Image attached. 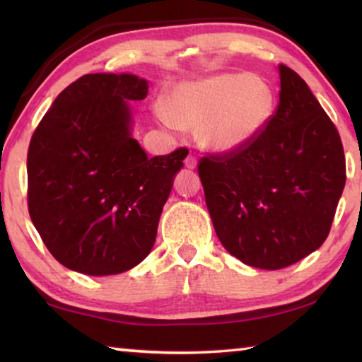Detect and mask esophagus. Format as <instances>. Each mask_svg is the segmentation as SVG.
Returning <instances> with one entry per match:
<instances>
[{"mask_svg": "<svg viewBox=\"0 0 362 362\" xmlns=\"http://www.w3.org/2000/svg\"><path fill=\"white\" fill-rule=\"evenodd\" d=\"M196 164H198V161H196V156L194 155H188L187 159H185V166L188 169H196Z\"/></svg>", "mask_w": 362, "mask_h": 362, "instance_id": "34e87169", "label": "esophagus"}]
</instances>
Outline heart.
<instances>
[{"label": "heart", "mask_w": 362, "mask_h": 362, "mask_svg": "<svg viewBox=\"0 0 362 362\" xmlns=\"http://www.w3.org/2000/svg\"><path fill=\"white\" fill-rule=\"evenodd\" d=\"M274 107L265 81L247 73H218L175 84L158 115L173 129L201 127V140L212 151L235 153L265 131Z\"/></svg>", "instance_id": "1"}]
</instances>
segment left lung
Segmentation results:
<instances>
[{"instance_id": "obj_1", "label": "left lung", "mask_w": 362, "mask_h": 362, "mask_svg": "<svg viewBox=\"0 0 362 362\" xmlns=\"http://www.w3.org/2000/svg\"><path fill=\"white\" fill-rule=\"evenodd\" d=\"M279 103L246 148L201 158L206 206L222 246L249 267L286 268L326 241L346 169L339 131L289 66Z\"/></svg>"}]
</instances>
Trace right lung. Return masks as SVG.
Masks as SVG:
<instances>
[{
  "mask_svg": "<svg viewBox=\"0 0 362 362\" xmlns=\"http://www.w3.org/2000/svg\"><path fill=\"white\" fill-rule=\"evenodd\" d=\"M146 94L148 81L129 73L84 75L57 95L30 140V218L73 272H127L155 244L188 151L148 158L132 137L129 102Z\"/></svg>",
  "mask_w": 362,
  "mask_h": 362,
  "instance_id": "1",
  "label": "right lung"
}]
</instances>
